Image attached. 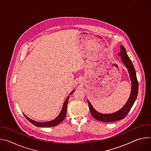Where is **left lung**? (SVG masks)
I'll use <instances>...</instances> for the list:
<instances>
[{
    "instance_id": "left-lung-1",
    "label": "left lung",
    "mask_w": 151,
    "mask_h": 151,
    "mask_svg": "<svg viewBox=\"0 0 151 151\" xmlns=\"http://www.w3.org/2000/svg\"><path fill=\"white\" fill-rule=\"evenodd\" d=\"M121 51L118 54V55L121 57L122 61L124 64L125 67L127 68L129 75H130V79L132 81V91L130 97H129L127 102L124 106L122 109L119 111L111 114H103L97 112L92 106L90 102L88 101L89 109L90 111V113L93 117L96 119L98 121L104 122H114L116 121H118L120 119H124L126 115L128 114L129 111H130L132 107L138 94V88L139 84L136 76V73L134 69V68L133 65V63L128 57L125 48L121 45Z\"/></svg>"
}]
</instances>
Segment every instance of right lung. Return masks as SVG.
I'll list each match as a JSON object with an SVG mask.
<instances>
[{"label":"right lung","instance_id":"add662e5","mask_svg":"<svg viewBox=\"0 0 151 151\" xmlns=\"http://www.w3.org/2000/svg\"><path fill=\"white\" fill-rule=\"evenodd\" d=\"M75 90H73V91H72L70 94H72L74 92ZM69 96L67 97L66 100L64 101L63 106V108L61 109V112L60 113V114L58 115V116L54 119V120L48 121V122H36L35 121L31 119H30L29 118H28L27 116H26L25 115H24L25 116V117L27 118V119L31 122L32 124H33L35 126L37 127H54V126H56L58 124H59L61 122H62L63 121V119L65 118L66 115V112H67V107H68V100H69Z\"/></svg>","mask_w":151,"mask_h":151}]
</instances>
